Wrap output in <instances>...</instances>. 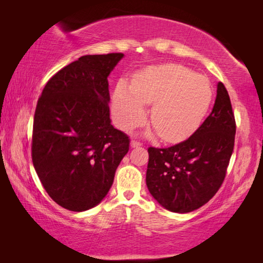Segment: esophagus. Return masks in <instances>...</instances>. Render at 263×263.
I'll return each mask as SVG.
<instances>
[{
    "label": "esophagus",
    "instance_id": "1",
    "mask_svg": "<svg viewBox=\"0 0 263 263\" xmlns=\"http://www.w3.org/2000/svg\"><path fill=\"white\" fill-rule=\"evenodd\" d=\"M130 145H131V147H140L141 142L137 141V140H132V141L130 142Z\"/></svg>",
    "mask_w": 263,
    "mask_h": 263
}]
</instances>
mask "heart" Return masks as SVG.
<instances>
[{"label": "heart", "mask_w": 263, "mask_h": 263, "mask_svg": "<svg viewBox=\"0 0 263 263\" xmlns=\"http://www.w3.org/2000/svg\"><path fill=\"white\" fill-rule=\"evenodd\" d=\"M211 101L212 88L205 78L181 65L166 64L142 70L133 86L119 82L112 95V115L116 124L127 131L145 122V104H153L149 119L159 137L177 142L197 130Z\"/></svg>", "instance_id": "b5f03b06"}]
</instances>
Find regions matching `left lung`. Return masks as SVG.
Listing matches in <instances>:
<instances>
[{"mask_svg": "<svg viewBox=\"0 0 263 263\" xmlns=\"http://www.w3.org/2000/svg\"><path fill=\"white\" fill-rule=\"evenodd\" d=\"M235 121L221 82L211 114L188 139L168 148L149 147L146 185L167 210L186 213L203 206L225 179L234 147Z\"/></svg>", "mask_w": 263, "mask_h": 263, "instance_id": "8db88e82", "label": "left lung"}]
</instances>
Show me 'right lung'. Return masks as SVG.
<instances>
[{
	"label": "right lung",
	"instance_id": "obj_1",
	"mask_svg": "<svg viewBox=\"0 0 263 263\" xmlns=\"http://www.w3.org/2000/svg\"><path fill=\"white\" fill-rule=\"evenodd\" d=\"M123 53L83 55L48 80L33 118L32 162L48 196L81 212L103 201L130 140L111 125L108 78Z\"/></svg>",
	"mask_w": 263,
	"mask_h": 263
}]
</instances>
